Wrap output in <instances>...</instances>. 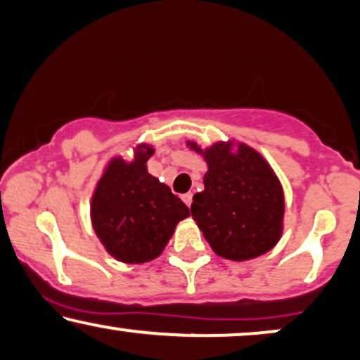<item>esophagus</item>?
Returning <instances> with one entry per match:
<instances>
[{
    "label": "esophagus",
    "instance_id": "1",
    "mask_svg": "<svg viewBox=\"0 0 360 360\" xmlns=\"http://www.w3.org/2000/svg\"><path fill=\"white\" fill-rule=\"evenodd\" d=\"M183 200L186 202V205H188V207H191V204H193V193L184 194L183 195Z\"/></svg>",
    "mask_w": 360,
    "mask_h": 360
}]
</instances>
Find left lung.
<instances>
[{
    "instance_id": "8db88e82",
    "label": "left lung",
    "mask_w": 360,
    "mask_h": 360,
    "mask_svg": "<svg viewBox=\"0 0 360 360\" xmlns=\"http://www.w3.org/2000/svg\"><path fill=\"white\" fill-rule=\"evenodd\" d=\"M207 162L204 191L191 214L219 257L245 262L271 250L283 233V188L265 158L243 143L217 141L202 150Z\"/></svg>"
}]
</instances>
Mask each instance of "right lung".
I'll return each mask as SVG.
<instances>
[{
    "label": "right lung",
    "mask_w": 360,
    "mask_h": 360,
    "mask_svg": "<svg viewBox=\"0 0 360 360\" xmlns=\"http://www.w3.org/2000/svg\"><path fill=\"white\" fill-rule=\"evenodd\" d=\"M155 148L141 143L131 161L115 156L98 179L90 204L95 233L118 262L140 265L160 257L189 209L148 172Z\"/></svg>",
    "instance_id": "obj_1"
}]
</instances>
